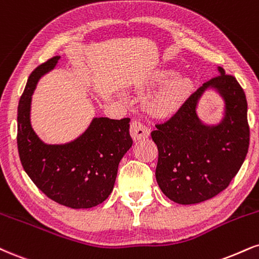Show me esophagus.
I'll return each mask as SVG.
<instances>
[{"instance_id":"esophagus-1","label":"esophagus","mask_w":259,"mask_h":259,"mask_svg":"<svg viewBox=\"0 0 259 259\" xmlns=\"http://www.w3.org/2000/svg\"><path fill=\"white\" fill-rule=\"evenodd\" d=\"M130 135H132L134 141L147 139L149 136V129L140 121L133 120L130 124Z\"/></svg>"}]
</instances>
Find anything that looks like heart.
<instances>
[{
  "mask_svg": "<svg viewBox=\"0 0 259 259\" xmlns=\"http://www.w3.org/2000/svg\"><path fill=\"white\" fill-rule=\"evenodd\" d=\"M169 72H158L154 74V80H164L169 77ZM191 89V83L183 77H174L167 80L159 90L149 99V110L158 116H167L175 112L188 95Z\"/></svg>",
  "mask_w": 259,
  "mask_h": 259,
  "instance_id": "1",
  "label": "heart"
}]
</instances>
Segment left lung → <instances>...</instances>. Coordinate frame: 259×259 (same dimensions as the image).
<instances>
[{"instance_id": "obj_1", "label": "left lung", "mask_w": 259, "mask_h": 259, "mask_svg": "<svg viewBox=\"0 0 259 259\" xmlns=\"http://www.w3.org/2000/svg\"><path fill=\"white\" fill-rule=\"evenodd\" d=\"M195 90L177 112L151 133L158 147L155 179L170 200L198 204L224 191L244 163L250 146L247 101L234 76L220 67ZM216 86L226 100V118L217 127H205L195 108L202 92Z\"/></svg>"}]
</instances>
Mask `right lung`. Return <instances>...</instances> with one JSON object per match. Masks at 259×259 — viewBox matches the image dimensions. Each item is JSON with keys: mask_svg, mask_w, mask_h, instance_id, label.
<instances>
[{"mask_svg": "<svg viewBox=\"0 0 259 259\" xmlns=\"http://www.w3.org/2000/svg\"><path fill=\"white\" fill-rule=\"evenodd\" d=\"M59 59H48L27 79L18 106V152L25 172L49 199L71 208L94 207L111 194L119 161L132 147L130 119L95 118L73 142L45 145L30 124L31 95L39 77L54 68Z\"/></svg>", "mask_w": 259, "mask_h": 259, "instance_id": "1", "label": "right lung"}]
</instances>
